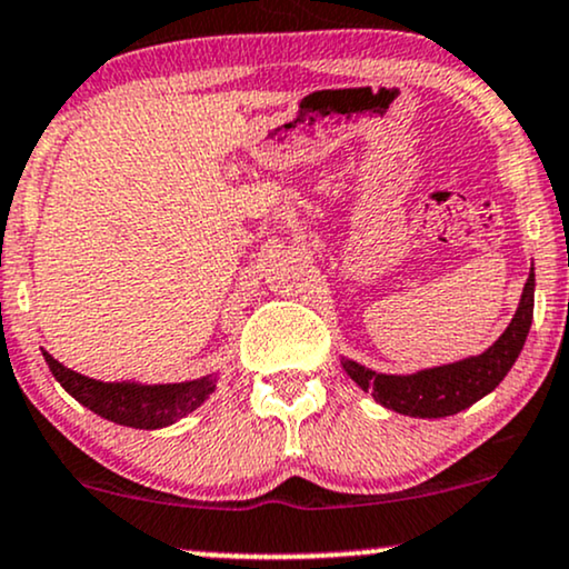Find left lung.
<instances>
[{"label": "left lung", "instance_id": "left-lung-1", "mask_svg": "<svg viewBox=\"0 0 569 569\" xmlns=\"http://www.w3.org/2000/svg\"><path fill=\"white\" fill-rule=\"evenodd\" d=\"M532 292H536V273L527 279L519 309L511 325L482 357L463 359V362L433 367L418 376H378L367 367L343 359V370L349 372L359 389L372 391L380 405L393 412L412 418H447L471 407L485 393H490L522 351L527 332L532 325Z\"/></svg>", "mask_w": 569, "mask_h": 569}]
</instances>
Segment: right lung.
I'll return each instance as SVG.
<instances>
[{
	"label": "right lung",
	"instance_id": "right-lung-1",
	"mask_svg": "<svg viewBox=\"0 0 569 569\" xmlns=\"http://www.w3.org/2000/svg\"><path fill=\"white\" fill-rule=\"evenodd\" d=\"M44 362L66 391L92 410L96 416L132 429H162L189 416L210 397L216 383L210 378L189 380V383L140 386V383H103L69 370L44 351Z\"/></svg>",
	"mask_w": 569,
	"mask_h": 569
}]
</instances>
